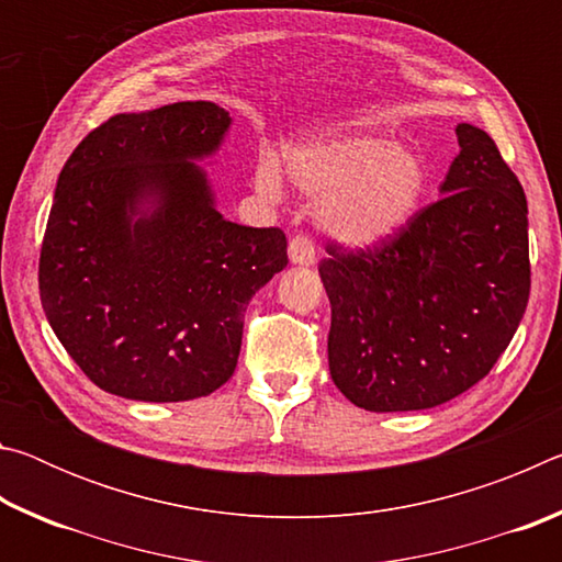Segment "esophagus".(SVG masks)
<instances>
[{
    "instance_id": "34e87169",
    "label": "esophagus",
    "mask_w": 562,
    "mask_h": 562,
    "mask_svg": "<svg viewBox=\"0 0 562 562\" xmlns=\"http://www.w3.org/2000/svg\"><path fill=\"white\" fill-rule=\"evenodd\" d=\"M290 260L294 265L315 262V243H312L307 235H294L290 240Z\"/></svg>"
}]
</instances>
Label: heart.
<instances>
[{
  "label": "heart",
  "mask_w": 562,
  "mask_h": 562,
  "mask_svg": "<svg viewBox=\"0 0 562 562\" xmlns=\"http://www.w3.org/2000/svg\"><path fill=\"white\" fill-rule=\"evenodd\" d=\"M292 183L319 198V223L339 240L372 245L412 221L426 188V168L412 148L372 133L331 131L288 150ZM258 190L282 195L280 160L262 154Z\"/></svg>",
  "instance_id": "b5f03b06"
}]
</instances>
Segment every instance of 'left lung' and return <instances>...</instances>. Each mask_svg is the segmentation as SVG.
<instances>
[{"mask_svg": "<svg viewBox=\"0 0 562 562\" xmlns=\"http://www.w3.org/2000/svg\"><path fill=\"white\" fill-rule=\"evenodd\" d=\"M441 198L372 247L327 245L329 374L367 412H418L479 384L530 294L528 203L486 131L459 123Z\"/></svg>", "mask_w": 562, "mask_h": 562, "instance_id": "obj_1", "label": "left lung"}]
</instances>
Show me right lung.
Masks as SVG:
<instances>
[{
  "instance_id": "add662e5",
  "label": "right lung",
  "mask_w": 562,
  "mask_h": 562,
  "mask_svg": "<svg viewBox=\"0 0 562 562\" xmlns=\"http://www.w3.org/2000/svg\"><path fill=\"white\" fill-rule=\"evenodd\" d=\"M231 128L211 101L119 113L61 168L40 258L46 319L103 392L188 402L233 376L252 294L288 268L280 227L217 213L205 170Z\"/></svg>"
}]
</instances>
